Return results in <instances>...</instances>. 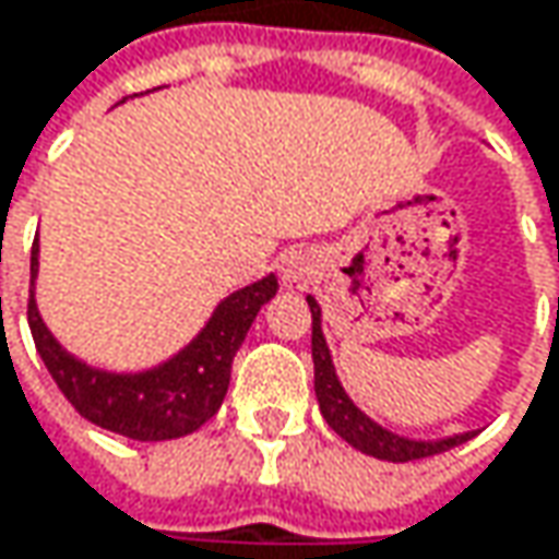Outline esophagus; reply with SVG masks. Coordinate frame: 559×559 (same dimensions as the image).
Segmentation results:
<instances>
[{
  "label": "esophagus",
  "instance_id": "obj_1",
  "mask_svg": "<svg viewBox=\"0 0 559 559\" xmlns=\"http://www.w3.org/2000/svg\"><path fill=\"white\" fill-rule=\"evenodd\" d=\"M278 272L287 287H307L310 278L317 275V255L307 252V249H287L281 255Z\"/></svg>",
  "mask_w": 559,
  "mask_h": 559
}]
</instances>
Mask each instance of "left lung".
<instances>
[{
	"label": "left lung",
	"instance_id": "1",
	"mask_svg": "<svg viewBox=\"0 0 559 559\" xmlns=\"http://www.w3.org/2000/svg\"><path fill=\"white\" fill-rule=\"evenodd\" d=\"M310 304V317H313V386H317V400H320V413L330 423V429L345 438L352 448H358L361 454H371L378 461H393V464H406V461H419V457H431L441 454L461 441L471 438V431L454 435V438H441V441H416V438H403L393 435L374 419H368L342 390V383L335 378L332 368V355L326 338H323V326H320V304L313 297H307Z\"/></svg>",
	"mask_w": 559,
	"mask_h": 559
}]
</instances>
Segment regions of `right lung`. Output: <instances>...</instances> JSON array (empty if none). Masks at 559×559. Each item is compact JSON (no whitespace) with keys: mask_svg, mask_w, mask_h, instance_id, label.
<instances>
[{"mask_svg":"<svg viewBox=\"0 0 559 559\" xmlns=\"http://www.w3.org/2000/svg\"><path fill=\"white\" fill-rule=\"evenodd\" d=\"M34 278H37V242L31 249L27 326L50 378L76 406L82 419L133 441H169L191 435L221 409L227 396L233 358L255 313L278 294L275 275L255 281L229 294L214 310L207 326L198 332V338H191L166 365L140 374H111V371L88 368L85 361L63 352V345L50 335L37 313Z\"/></svg>","mask_w":559,"mask_h":559,"instance_id":"1","label":"right lung"}]
</instances>
